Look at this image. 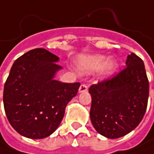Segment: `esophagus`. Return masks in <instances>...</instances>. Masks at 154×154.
Here are the masks:
<instances>
[{
	"label": "esophagus",
	"instance_id": "esophagus-1",
	"mask_svg": "<svg viewBox=\"0 0 154 154\" xmlns=\"http://www.w3.org/2000/svg\"><path fill=\"white\" fill-rule=\"evenodd\" d=\"M87 89H88L87 85H85V84H82V85H80V87H79L78 92H79V93H85V92H86V91H87Z\"/></svg>",
	"mask_w": 154,
	"mask_h": 154
}]
</instances>
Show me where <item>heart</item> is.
<instances>
[{"instance_id": "heart-1", "label": "heart", "mask_w": 154, "mask_h": 154, "mask_svg": "<svg viewBox=\"0 0 154 154\" xmlns=\"http://www.w3.org/2000/svg\"><path fill=\"white\" fill-rule=\"evenodd\" d=\"M79 68L84 73H92L102 69L101 75L106 78L109 77L116 69V62L108 60L103 55L85 56L79 60Z\"/></svg>"}]
</instances>
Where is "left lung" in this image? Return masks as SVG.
Masks as SVG:
<instances>
[{"mask_svg": "<svg viewBox=\"0 0 154 154\" xmlns=\"http://www.w3.org/2000/svg\"><path fill=\"white\" fill-rule=\"evenodd\" d=\"M89 93L90 119L95 130L110 139L126 136L138 126L147 108L149 81L143 61L132 52L125 69L91 85Z\"/></svg>", "mask_w": 154, "mask_h": 154, "instance_id": "left-lung-1", "label": "left lung"}]
</instances>
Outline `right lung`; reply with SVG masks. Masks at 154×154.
<instances>
[{"mask_svg":"<svg viewBox=\"0 0 154 154\" xmlns=\"http://www.w3.org/2000/svg\"><path fill=\"white\" fill-rule=\"evenodd\" d=\"M59 57L43 48L31 50L13 63L3 90L7 119L23 137L42 139L60 124L67 104L80 83H61L54 77L62 67Z\"/></svg>","mask_w":154,"mask_h":154,"instance_id":"obj_1","label":"right lung"}]
</instances>
